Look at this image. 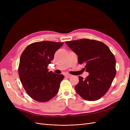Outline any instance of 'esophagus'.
Segmentation results:
<instances>
[{
  "label": "esophagus",
  "mask_w": 130,
  "mask_h": 130,
  "mask_svg": "<svg viewBox=\"0 0 130 130\" xmlns=\"http://www.w3.org/2000/svg\"><path fill=\"white\" fill-rule=\"evenodd\" d=\"M72 76H73L72 75H71V74H66V75H65V76H66V77H68V78H70V77H71Z\"/></svg>",
  "instance_id": "34e87169"
}]
</instances>
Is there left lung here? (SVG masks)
<instances>
[{
	"label": "left lung",
	"instance_id": "obj_1",
	"mask_svg": "<svg viewBox=\"0 0 130 130\" xmlns=\"http://www.w3.org/2000/svg\"><path fill=\"white\" fill-rule=\"evenodd\" d=\"M78 56L79 64H85L89 75L79 76L76 93L87 101H96L106 93L116 75V60L108 47L100 41L81 39L65 42Z\"/></svg>",
	"mask_w": 130,
	"mask_h": 130
}]
</instances>
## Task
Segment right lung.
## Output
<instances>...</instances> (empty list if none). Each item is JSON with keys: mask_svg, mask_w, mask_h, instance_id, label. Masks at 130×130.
I'll list each match as a JSON object with an SVG mask.
<instances>
[{"mask_svg": "<svg viewBox=\"0 0 130 130\" xmlns=\"http://www.w3.org/2000/svg\"><path fill=\"white\" fill-rule=\"evenodd\" d=\"M64 43L43 41L27 46L20 58L18 74L29 96L37 102H46L58 93L64 76L48 72L47 66Z\"/></svg>", "mask_w": 130, "mask_h": 130, "instance_id": "1", "label": "right lung"}]
</instances>
